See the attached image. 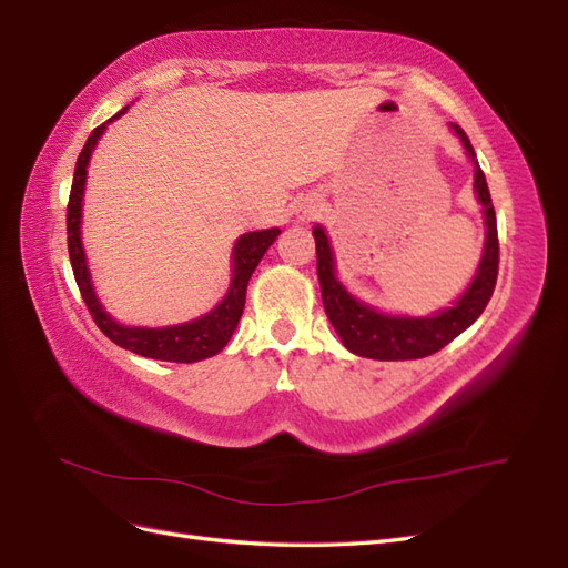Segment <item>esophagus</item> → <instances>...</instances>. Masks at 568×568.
I'll list each match as a JSON object with an SVG mask.
<instances>
[{"label": "esophagus", "instance_id": "obj_1", "mask_svg": "<svg viewBox=\"0 0 568 568\" xmlns=\"http://www.w3.org/2000/svg\"><path fill=\"white\" fill-rule=\"evenodd\" d=\"M298 217L301 220H317V217H322V203L317 199H305L298 205Z\"/></svg>", "mask_w": 568, "mask_h": 568}]
</instances>
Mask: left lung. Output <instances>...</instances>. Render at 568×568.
Masks as SVG:
<instances>
[{
	"label": "left lung",
	"instance_id": "obj_1",
	"mask_svg": "<svg viewBox=\"0 0 568 568\" xmlns=\"http://www.w3.org/2000/svg\"><path fill=\"white\" fill-rule=\"evenodd\" d=\"M453 130L459 134L464 149H467V153L474 161V168H476L474 186H476L478 201L484 203L488 236H486L484 257H480V265H478V274L474 277L471 286L467 288V294H464L450 311H445L436 317L415 320V317H388L372 311V307L363 303H357L334 277L332 248H329V242H326L324 230L322 227L313 230L315 246H317V277L322 288L324 313L334 324L343 346L355 355L372 357V359H419L426 355H434L440 348L448 346V343L467 329V326H471L480 317V313L486 311V305L493 296L495 282H497V267H500V242H497L493 199L488 192L484 170H480L476 161L469 136L464 134V130L455 123H453Z\"/></svg>",
	"mask_w": 568,
	"mask_h": 568
}]
</instances>
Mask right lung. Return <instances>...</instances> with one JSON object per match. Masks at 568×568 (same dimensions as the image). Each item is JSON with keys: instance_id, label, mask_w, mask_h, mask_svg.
<instances>
[{"instance_id": "1", "label": "right lung", "mask_w": 568, "mask_h": 568, "mask_svg": "<svg viewBox=\"0 0 568 568\" xmlns=\"http://www.w3.org/2000/svg\"><path fill=\"white\" fill-rule=\"evenodd\" d=\"M125 111V109H123ZM118 111V115H123ZM113 115V118H118ZM111 118V120H113ZM109 120V123H111ZM106 123L92 130L90 140L84 142L78 163H75V175L71 184V196H68V211H65V232H68V255H71V265L78 288L82 294L84 305L97 322V326L104 332L115 346L132 351L136 355L153 357V359H165V363H199V359L211 357L227 346L232 338L239 317L244 313L246 303V286L253 270L261 263L265 251L272 246L274 239L280 236V230H265V232H251L239 239L234 246V277L232 286L227 291L225 301H222L213 313L203 315L201 320H194L189 324L178 326H165V329H142V326H123L113 322L94 296L92 284H90V272L88 261H84L82 244H80V203L84 192V175H88V163L90 153L97 144V140L104 132Z\"/></svg>"}]
</instances>
